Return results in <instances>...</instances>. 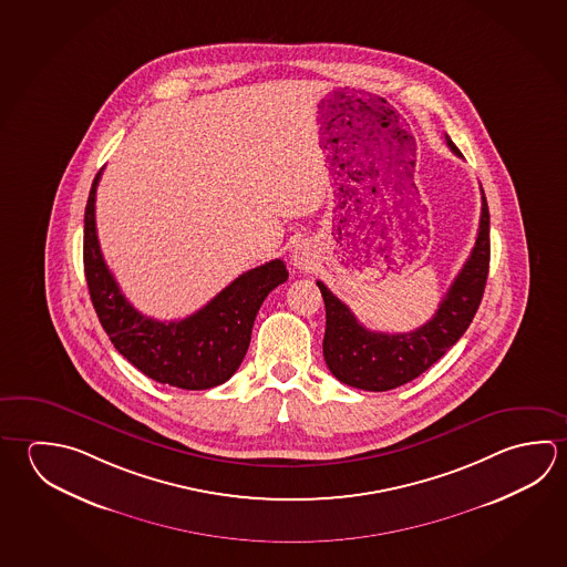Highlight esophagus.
Instances as JSON below:
<instances>
[{
  "label": "esophagus",
  "mask_w": 567,
  "mask_h": 567,
  "mask_svg": "<svg viewBox=\"0 0 567 567\" xmlns=\"http://www.w3.org/2000/svg\"><path fill=\"white\" fill-rule=\"evenodd\" d=\"M312 262H315V252L310 249V245L308 243L297 245V249L292 252V265L298 270H308L312 267Z\"/></svg>",
  "instance_id": "obj_1"
}]
</instances>
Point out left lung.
Listing matches in <instances>:
<instances>
[{
    "label": "left lung",
    "instance_id": "1",
    "mask_svg": "<svg viewBox=\"0 0 567 567\" xmlns=\"http://www.w3.org/2000/svg\"><path fill=\"white\" fill-rule=\"evenodd\" d=\"M450 150L460 151L446 135ZM489 270V210L482 190V215L476 245L457 272L436 315L412 332H377L358 322L352 310L317 280L327 308L322 352L327 367L348 386L384 392L426 372L466 332L484 297Z\"/></svg>",
    "mask_w": 567,
    "mask_h": 567
}]
</instances>
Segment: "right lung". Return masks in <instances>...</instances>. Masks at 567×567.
I'll return each instance as SVG.
<instances>
[{"label":"right lung","mask_w":567,"mask_h":567,"mask_svg":"<svg viewBox=\"0 0 567 567\" xmlns=\"http://www.w3.org/2000/svg\"><path fill=\"white\" fill-rule=\"evenodd\" d=\"M101 171L91 185L83 235L85 279L101 327L120 354L161 384L207 390L227 382L249 350L250 332L262 300L288 279L285 262L275 259L243 272L183 320L161 322L145 317L123 297L101 255L95 229Z\"/></svg>","instance_id":"1"}]
</instances>
